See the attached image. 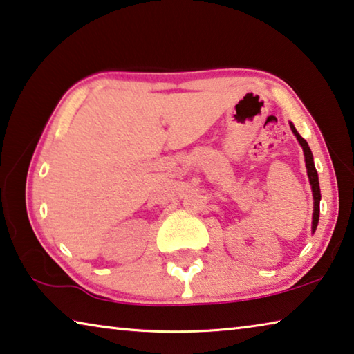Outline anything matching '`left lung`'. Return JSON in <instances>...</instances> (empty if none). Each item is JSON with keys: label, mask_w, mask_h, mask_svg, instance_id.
Here are the masks:
<instances>
[{"label": "left lung", "mask_w": 354, "mask_h": 354, "mask_svg": "<svg viewBox=\"0 0 354 354\" xmlns=\"http://www.w3.org/2000/svg\"><path fill=\"white\" fill-rule=\"evenodd\" d=\"M291 132L295 133L296 140H298L299 145L302 147V151H304V160H306V168H307V176H308V183H310L312 187V195H313V214H312V233H315L317 225H318V218H319V200H322V194H319V183H318V173L315 170V164H313V154L310 148H308V143L302 138L296 127L293 126V122H290Z\"/></svg>", "instance_id": "left-lung-1"}]
</instances>
